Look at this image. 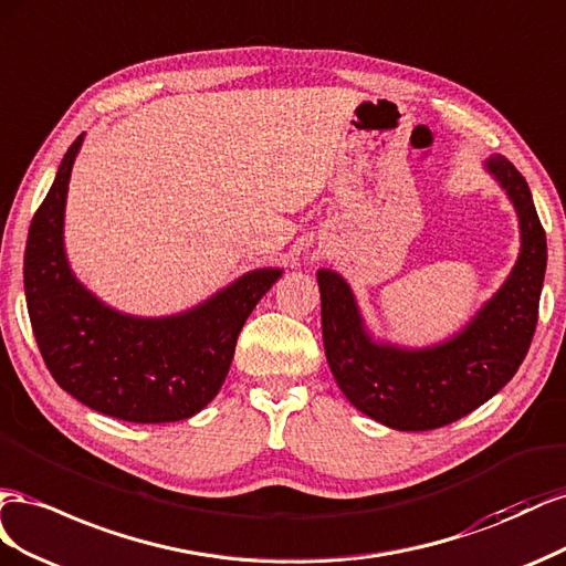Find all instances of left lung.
<instances>
[{
	"label": "left lung",
	"instance_id": "8db88e82",
	"mask_svg": "<svg viewBox=\"0 0 566 566\" xmlns=\"http://www.w3.org/2000/svg\"><path fill=\"white\" fill-rule=\"evenodd\" d=\"M520 218V255L503 286L441 344L406 348L375 342L348 282L317 270L322 342L338 389L363 415L398 431H429L470 415L514 377L538 322L547 265L545 230L522 172L505 156L483 164Z\"/></svg>",
	"mask_w": 566,
	"mask_h": 566
}]
</instances>
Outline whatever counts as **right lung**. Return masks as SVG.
<instances>
[{
	"instance_id": "right-lung-1",
	"label": "right lung",
	"mask_w": 566,
	"mask_h": 566,
	"mask_svg": "<svg viewBox=\"0 0 566 566\" xmlns=\"http://www.w3.org/2000/svg\"><path fill=\"white\" fill-rule=\"evenodd\" d=\"M83 137L63 156L30 222L23 284L32 334L56 384L83 406L135 424L180 422L218 396L241 327L282 270H251L177 315L137 317L111 308L75 277L63 247Z\"/></svg>"
}]
</instances>
